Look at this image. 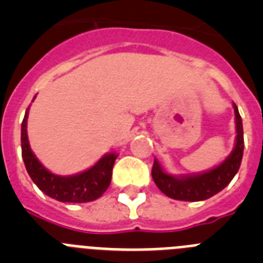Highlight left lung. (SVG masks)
Segmentation results:
<instances>
[{
    "label": "left lung",
    "instance_id": "left-lung-1",
    "mask_svg": "<svg viewBox=\"0 0 263 263\" xmlns=\"http://www.w3.org/2000/svg\"><path fill=\"white\" fill-rule=\"evenodd\" d=\"M236 116V145L229 157L215 168L195 175L174 176L162 168L154 159L152 175L155 184L166 196L183 201H201L222 191L237 174L243 155L242 120L236 104H233Z\"/></svg>",
    "mask_w": 263,
    "mask_h": 263
}]
</instances>
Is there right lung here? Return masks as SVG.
<instances>
[{
  "mask_svg": "<svg viewBox=\"0 0 263 263\" xmlns=\"http://www.w3.org/2000/svg\"><path fill=\"white\" fill-rule=\"evenodd\" d=\"M29 109L30 106L26 109L21 127V147H22L25 167L32 182L47 196L62 203H88L99 199L110 184L111 170L117 154L116 153L105 154L95 166L75 175L60 176L50 173L39 162L30 147L29 138H27Z\"/></svg>",
  "mask_w": 263,
  "mask_h": 263,
  "instance_id": "add662e5",
  "label": "right lung"
}]
</instances>
